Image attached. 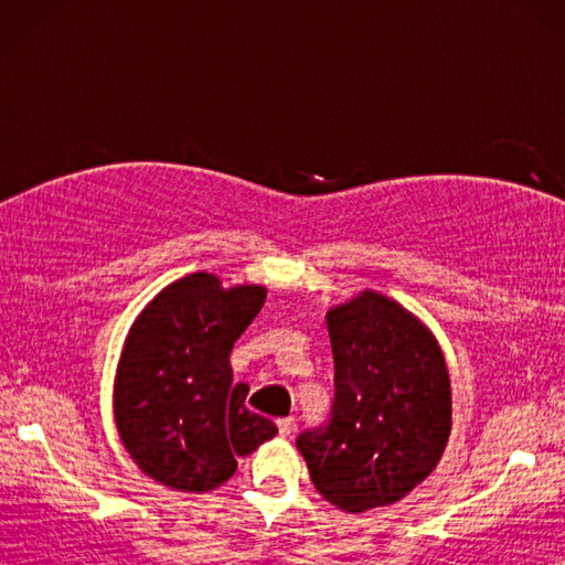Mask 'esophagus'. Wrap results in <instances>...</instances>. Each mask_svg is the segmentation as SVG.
<instances>
[{
  "label": "esophagus",
  "instance_id": "obj_1",
  "mask_svg": "<svg viewBox=\"0 0 565 565\" xmlns=\"http://www.w3.org/2000/svg\"><path fill=\"white\" fill-rule=\"evenodd\" d=\"M276 427H279L281 437H289L294 427H296V423H294V417H281V419H276Z\"/></svg>",
  "mask_w": 565,
  "mask_h": 565
}]
</instances>
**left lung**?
I'll return each mask as SVG.
<instances>
[{"instance_id": "obj_1", "label": "left lung", "mask_w": 565, "mask_h": 565, "mask_svg": "<svg viewBox=\"0 0 565 565\" xmlns=\"http://www.w3.org/2000/svg\"><path fill=\"white\" fill-rule=\"evenodd\" d=\"M334 401L298 451L318 493L344 512L386 508L435 471L451 435V379L435 334L393 298L364 289L326 313Z\"/></svg>"}]
</instances>
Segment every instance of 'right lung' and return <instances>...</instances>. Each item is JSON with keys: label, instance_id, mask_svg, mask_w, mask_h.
I'll use <instances>...</instances> for the list:
<instances>
[{"label": "right lung", "instance_id": "obj_1", "mask_svg": "<svg viewBox=\"0 0 565 565\" xmlns=\"http://www.w3.org/2000/svg\"><path fill=\"white\" fill-rule=\"evenodd\" d=\"M267 289H225L194 271L152 298L130 326L114 381L118 437L142 473L179 493H209L276 435L249 413L247 383H233L231 350L264 306Z\"/></svg>", "mask_w": 565, "mask_h": 565}]
</instances>
